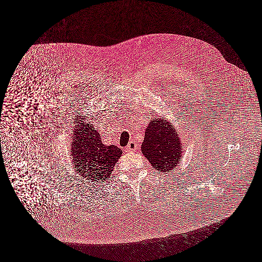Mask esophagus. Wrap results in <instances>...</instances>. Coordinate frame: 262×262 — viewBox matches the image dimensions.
Segmentation results:
<instances>
[{
    "label": "esophagus",
    "instance_id": "1",
    "mask_svg": "<svg viewBox=\"0 0 262 262\" xmlns=\"http://www.w3.org/2000/svg\"><path fill=\"white\" fill-rule=\"evenodd\" d=\"M137 149V145L135 142H129V144L127 145V151H134Z\"/></svg>",
    "mask_w": 262,
    "mask_h": 262
}]
</instances>
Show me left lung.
Instances as JSON below:
<instances>
[{
  "instance_id": "left-lung-1",
  "label": "left lung",
  "mask_w": 262,
  "mask_h": 262,
  "mask_svg": "<svg viewBox=\"0 0 262 262\" xmlns=\"http://www.w3.org/2000/svg\"><path fill=\"white\" fill-rule=\"evenodd\" d=\"M141 151L151 166L160 172H170L181 159V140L167 120H151L146 128Z\"/></svg>"
}]
</instances>
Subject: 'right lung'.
Wrapping results in <instances>:
<instances>
[{
    "label": "right lung",
    "mask_w": 262,
    "mask_h": 262,
    "mask_svg": "<svg viewBox=\"0 0 262 262\" xmlns=\"http://www.w3.org/2000/svg\"><path fill=\"white\" fill-rule=\"evenodd\" d=\"M76 118L78 128L74 129L71 149L74 166L80 176L92 183H103L111 178L122 150L115 145H103L101 135L92 125L82 123L80 116Z\"/></svg>",
    "instance_id": "add662e5"
}]
</instances>
